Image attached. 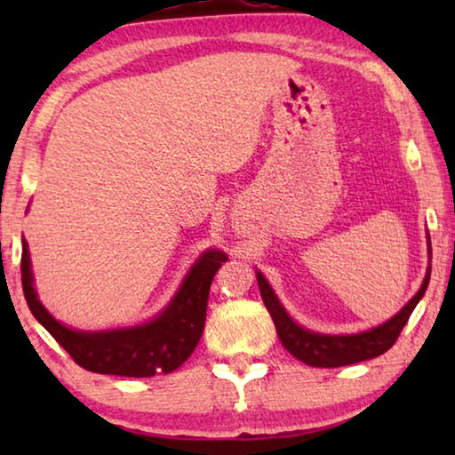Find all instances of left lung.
I'll return each instance as SVG.
<instances>
[{"mask_svg": "<svg viewBox=\"0 0 455 455\" xmlns=\"http://www.w3.org/2000/svg\"><path fill=\"white\" fill-rule=\"evenodd\" d=\"M428 279H431V269H428L425 282H422L420 290L416 291V296L397 313L394 319H389L383 325H379L371 331L356 333V335H321L313 333L296 325L285 313L282 304H279L277 296L273 294L271 285L267 283V279L257 273V282L260 296L267 310H269L273 323H275L277 338L282 341L285 350L291 356L302 360L308 366H321V369H335V366H347L354 363H363V360L377 358L389 350L395 344V339L400 338L403 325H406L410 315L422 296H425Z\"/></svg>", "mask_w": 455, "mask_h": 455, "instance_id": "8db88e82", "label": "left lung"}]
</instances>
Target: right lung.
<instances>
[{
	"mask_svg": "<svg viewBox=\"0 0 455 455\" xmlns=\"http://www.w3.org/2000/svg\"><path fill=\"white\" fill-rule=\"evenodd\" d=\"M228 257L209 251L192 267L182 288L157 319L134 329L83 333L72 331L43 308L33 288L27 242L22 240V290L30 313L70 354L74 363L91 372L117 377H153L172 372L186 360L201 339L207 316L209 290L217 269Z\"/></svg>",
	"mask_w": 455,
	"mask_h": 455,
	"instance_id": "right-lung-1",
	"label": "right lung"
}]
</instances>
